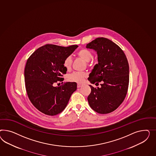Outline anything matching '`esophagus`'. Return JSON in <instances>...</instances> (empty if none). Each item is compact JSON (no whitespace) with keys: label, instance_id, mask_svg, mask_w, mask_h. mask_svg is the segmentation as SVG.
<instances>
[{"label":"esophagus","instance_id":"obj_1","mask_svg":"<svg viewBox=\"0 0 156 156\" xmlns=\"http://www.w3.org/2000/svg\"><path fill=\"white\" fill-rule=\"evenodd\" d=\"M82 86V84H77V87L78 88H80V87H81Z\"/></svg>","mask_w":156,"mask_h":156}]
</instances>
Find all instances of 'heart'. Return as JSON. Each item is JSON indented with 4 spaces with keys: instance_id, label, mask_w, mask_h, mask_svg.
Instances as JSON below:
<instances>
[{
    "instance_id": "1",
    "label": "heart",
    "mask_w": 156,
    "mask_h": 156,
    "mask_svg": "<svg viewBox=\"0 0 156 156\" xmlns=\"http://www.w3.org/2000/svg\"><path fill=\"white\" fill-rule=\"evenodd\" d=\"M77 56L83 59L85 62H87L89 65V62L91 61L93 57L92 53L86 49H82L76 53ZM72 65V59L70 57H66L63 62V66L69 70L71 69ZM87 76V74L86 72H74L68 76V80L70 82H76L78 83H82L84 82L85 78Z\"/></svg>"
}]
</instances>
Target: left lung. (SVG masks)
Here are the masks:
<instances>
[{
    "mask_svg": "<svg viewBox=\"0 0 156 156\" xmlns=\"http://www.w3.org/2000/svg\"><path fill=\"white\" fill-rule=\"evenodd\" d=\"M87 49L97 51L98 63L89 74L88 80L101 87L91 89L87 98L90 107L99 114L110 113L122 103L129 84V65L122 49L109 39L96 38L87 44Z\"/></svg>",
    "mask_w": 156,
    "mask_h": 156,
    "instance_id": "1",
    "label": "left lung"
}]
</instances>
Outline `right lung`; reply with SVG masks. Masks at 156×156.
<instances>
[{
    "label": "right lung",
    "instance_id": "1",
    "mask_svg": "<svg viewBox=\"0 0 156 156\" xmlns=\"http://www.w3.org/2000/svg\"><path fill=\"white\" fill-rule=\"evenodd\" d=\"M78 47L47 44L34 51L27 60L24 70L27 93L33 105L43 114L54 116L62 112L76 90V82L59 87L53 84L63 81L61 76L67 72L64 61Z\"/></svg>",
    "mask_w": 156,
    "mask_h": 156
}]
</instances>
